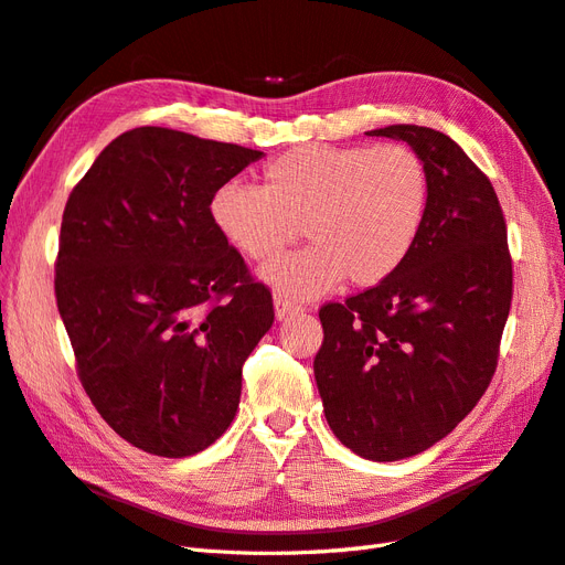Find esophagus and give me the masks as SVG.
I'll return each mask as SVG.
<instances>
[{"label":"esophagus","mask_w":565,"mask_h":565,"mask_svg":"<svg viewBox=\"0 0 565 565\" xmlns=\"http://www.w3.org/2000/svg\"><path fill=\"white\" fill-rule=\"evenodd\" d=\"M301 311V306L295 303L292 299H285V297H276V318L282 320L287 316H295Z\"/></svg>","instance_id":"1"}]
</instances>
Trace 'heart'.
<instances>
[{
    "mask_svg": "<svg viewBox=\"0 0 565 565\" xmlns=\"http://www.w3.org/2000/svg\"><path fill=\"white\" fill-rule=\"evenodd\" d=\"M262 188L224 183L210 214L254 262L280 256L301 235L311 245L264 270L282 295L311 299L341 280L374 287L415 249L429 212V169L403 143H306L273 158Z\"/></svg>",
    "mask_w": 565,
    "mask_h": 565,
    "instance_id": "heart-1",
    "label": "heart"
}]
</instances>
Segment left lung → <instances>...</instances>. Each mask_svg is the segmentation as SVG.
Wrapping results in <instances>:
<instances>
[{
  "mask_svg": "<svg viewBox=\"0 0 565 565\" xmlns=\"http://www.w3.org/2000/svg\"><path fill=\"white\" fill-rule=\"evenodd\" d=\"M429 169L415 249L393 276L320 309L316 384L334 436L372 461L446 438L486 393L511 309V254L498 193L450 136L391 125Z\"/></svg>",
  "mask_w": 565,
  "mask_h": 565,
  "instance_id": "obj_1",
  "label": "left lung"
}]
</instances>
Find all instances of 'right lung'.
I'll list each match as a JSON object with an SVG mask.
<instances>
[{"label": "right lung", "instance_id": "obj_1", "mask_svg": "<svg viewBox=\"0 0 565 565\" xmlns=\"http://www.w3.org/2000/svg\"><path fill=\"white\" fill-rule=\"evenodd\" d=\"M262 156L139 127L67 198L58 313L98 415L143 452L191 457L228 429L243 365L276 318L210 214L218 188Z\"/></svg>", "mask_w": 565, "mask_h": 565}]
</instances>
